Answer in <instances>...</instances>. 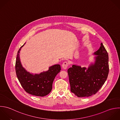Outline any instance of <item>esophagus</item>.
I'll use <instances>...</instances> for the list:
<instances>
[{"label": "esophagus", "instance_id": "1", "mask_svg": "<svg viewBox=\"0 0 120 120\" xmlns=\"http://www.w3.org/2000/svg\"><path fill=\"white\" fill-rule=\"evenodd\" d=\"M68 66V63L66 62H64L62 64V68L64 70H66Z\"/></svg>", "mask_w": 120, "mask_h": 120}]
</instances>
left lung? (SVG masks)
<instances>
[{"instance_id": "left-lung-1", "label": "left lung", "mask_w": 120, "mask_h": 120, "mask_svg": "<svg viewBox=\"0 0 120 120\" xmlns=\"http://www.w3.org/2000/svg\"><path fill=\"white\" fill-rule=\"evenodd\" d=\"M93 55L94 62L87 68L72 65L68 69L71 91L78 97L95 94L107 80L109 72V55L102 43Z\"/></svg>"}]
</instances>
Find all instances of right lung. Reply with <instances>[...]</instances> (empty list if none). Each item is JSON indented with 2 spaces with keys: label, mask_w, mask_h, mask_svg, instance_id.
<instances>
[{
  "label": "right lung",
  "mask_w": 120,
  "mask_h": 120,
  "mask_svg": "<svg viewBox=\"0 0 120 120\" xmlns=\"http://www.w3.org/2000/svg\"><path fill=\"white\" fill-rule=\"evenodd\" d=\"M25 43L19 49L17 55L15 71L17 78L27 93L37 96H45L51 91L53 81L60 72L61 66L60 64L53 65L49 67L48 70L39 74L27 71L23 67L19 57L20 51Z\"/></svg>",
  "instance_id": "right-lung-1"
}]
</instances>
